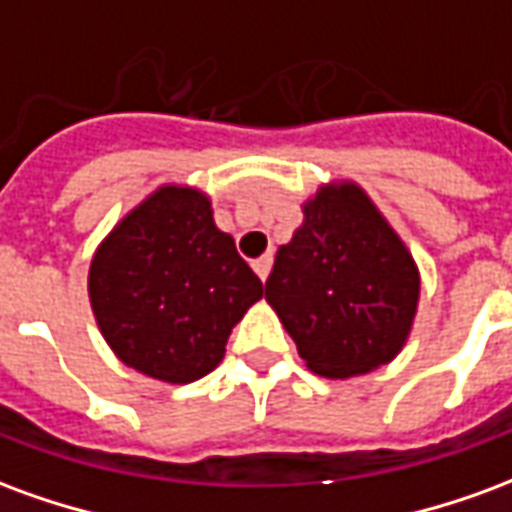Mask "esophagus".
<instances>
[{
	"mask_svg": "<svg viewBox=\"0 0 512 512\" xmlns=\"http://www.w3.org/2000/svg\"><path fill=\"white\" fill-rule=\"evenodd\" d=\"M252 268H255L257 277L266 282L268 271H271V255H263V257H260V260H255V263H252Z\"/></svg>",
	"mask_w": 512,
	"mask_h": 512,
	"instance_id": "1",
	"label": "esophagus"
}]
</instances>
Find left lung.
Instances as JSON below:
<instances>
[{
	"instance_id": "8db88e82",
	"label": "left lung",
	"mask_w": 512,
	"mask_h": 512,
	"mask_svg": "<svg viewBox=\"0 0 512 512\" xmlns=\"http://www.w3.org/2000/svg\"><path fill=\"white\" fill-rule=\"evenodd\" d=\"M419 274L403 241L354 183L323 186L279 246L266 301L310 370L329 378L392 362L417 312Z\"/></svg>"
}]
</instances>
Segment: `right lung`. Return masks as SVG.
<instances>
[{
    "label": "right lung",
    "mask_w": 512,
    "mask_h": 512,
    "mask_svg": "<svg viewBox=\"0 0 512 512\" xmlns=\"http://www.w3.org/2000/svg\"><path fill=\"white\" fill-rule=\"evenodd\" d=\"M263 282L216 230L211 202L164 186L117 224L90 266L95 321L120 362L189 384L222 362L224 345Z\"/></svg>",
    "instance_id": "1"
}]
</instances>
